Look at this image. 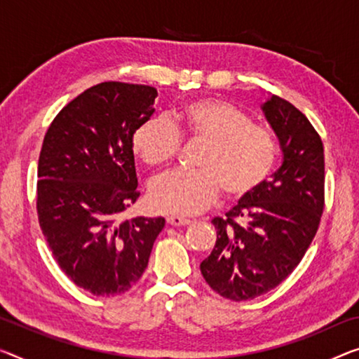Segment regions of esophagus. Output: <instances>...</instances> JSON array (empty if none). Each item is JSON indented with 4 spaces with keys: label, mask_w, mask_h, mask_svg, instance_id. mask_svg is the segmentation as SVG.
Wrapping results in <instances>:
<instances>
[{
    "label": "esophagus",
    "mask_w": 359,
    "mask_h": 359,
    "mask_svg": "<svg viewBox=\"0 0 359 359\" xmlns=\"http://www.w3.org/2000/svg\"><path fill=\"white\" fill-rule=\"evenodd\" d=\"M167 223L170 226H186L191 223V219H187L184 217H178V215H175V217H168L167 218Z\"/></svg>",
    "instance_id": "esophagus-1"
}]
</instances>
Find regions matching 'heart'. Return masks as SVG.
Wrapping results in <instances>:
<instances>
[{"label":"heart","instance_id":"obj_1","mask_svg":"<svg viewBox=\"0 0 359 359\" xmlns=\"http://www.w3.org/2000/svg\"><path fill=\"white\" fill-rule=\"evenodd\" d=\"M181 135L205 141L198 158L202 170H173L154 180L149 202L170 215H196L217 201L219 191L242 198L258 189L278 158L271 131L253 125L233 104L219 99H197L184 104L173 118L152 117L135 130L131 146L151 167L172 161Z\"/></svg>","mask_w":359,"mask_h":359}]
</instances>
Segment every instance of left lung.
Wrapping results in <instances>:
<instances>
[{
    "label": "left lung",
    "instance_id": "1",
    "mask_svg": "<svg viewBox=\"0 0 359 359\" xmlns=\"http://www.w3.org/2000/svg\"><path fill=\"white\" fill-rule=\"evenodd\" d=\"M262 110L279 141L283 163L224 218H213L217 242L201 263L207 284L233 302L266 294L294 271L324 208L321 137L285 99L269 96Z\"/></svg>",
    "mask_w": 359,
    "mask_h": 359
}]
</instances>
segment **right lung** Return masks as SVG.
I'll list each match as a JSON object with an SVG mask.
<instances>
[{
  "instance_id": "right-lung-1",
  "label": "right lung",
  "mask_w": 359,
  "mask_h": 359,
  "mask_svg": "<svg viewBox=\"0 0 359 359\" xmlns=\"http://www.w3.org/2000/svg\"><path fill=\"white\" fill-rule=\"evenodd\" d=\"M156 97L152 86L104 81L60 110L43 141L38 222L60 269L96 297L133 287L165 226L118 219L140 197L131 137Z\"/></svg>"
}]
</instances>
